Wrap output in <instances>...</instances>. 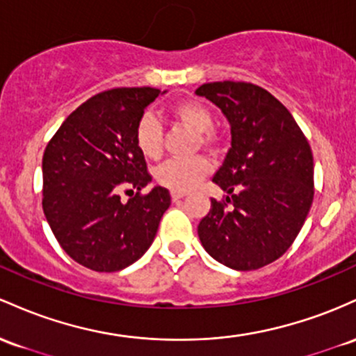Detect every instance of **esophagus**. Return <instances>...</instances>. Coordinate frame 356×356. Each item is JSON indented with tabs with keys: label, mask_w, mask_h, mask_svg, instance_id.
Listing matches in <instances>:
<instances>
[{
	"label": "esophagus",
	"mask_w": 356,
	"mask_h": 356,
	"mask_svg": "<svg viewBox=\"0 0 356 356\" xmlns=\"http://www.w3.org/2000/svg\"><path fill=\"white\" fill-rule=\"evenodd\" d=\"M183 197H186V191H171V198H173L175 202Z\"/></svg>",
	"instance_id": "esophagus-1"
}]
</instances>
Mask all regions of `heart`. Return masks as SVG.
Here are the masks:
<instances>
[{"label": "heart", "instance_id": "heart-1", "mask_svg": "<svg viewBox=\"0 0 356 356\" xmlns=\"http://www.w3.org/2000/svg\"><path fill=\"white\" fill-rule=\"evenodd\" d=\"M171 118L178 124L188 127L198 134V141L203 146L213 147L217 138L210 133L213 126V115L209 107L197 101H181L170 109ZM134 141L139 153L147 159H158L163 153V131L156 118L145 114L139 119L134 131ZM210 171V165L205 158L197 156L190 159H170L156 170L159 185L173 191H186L205 177Z\"/></svg>", "mask_w": 356, "mask_h": 356}]
</instances>
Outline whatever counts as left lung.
<instances>
[{
	"label": "left lung",
	"mask_w": 356,
	"mask_h": 356,
	"mask_svg": "<svg viewBox=\"0 0 356 356\" xmlns=\"http://www.w3.org/2000/svg\"><path fill=\"white\" fill-rule=\"evenodd\" d=\"M195 94L213 102L230 124V149L198 223L203 249L235 270H254L281 257L298 237L313 203L314 165L307 139L273 94L247 82H211Z\"/></svg>",
	"instance_id": "8db88e82"
}]
</instances>
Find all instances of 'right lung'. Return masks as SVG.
I'll return each instance as SVG.
<instances>
[{
	"mask_svg": "<svg viewBox=\"0 0 356 356\" xmlns=\"http://www.w3.org/2000/svg\"><path fill=\"white\" fill-rule=\"evenodd\" d=\"M159 94L153 87L94 95L58 127L43 153V213L75 262L115 273L134 264L153 243L170 191L154 186L134 141L139 119ZM136 195L122 202L120 191Z\"/></svg>",
	"mask_w": 356,
	"mask_h": 356,
	"instance_id": "1",
	"label": "right lung"
}]
</instances>
